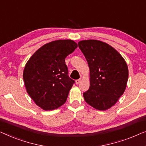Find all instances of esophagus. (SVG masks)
<instances>
[{
	"instance_id": "1",
	"label": "esophagus",
	"mask_w": 146,
	"mask_h": 146,
	"mask_svg": "<svg viewBox=\"0 0 146 146\" xmlns=\"http://www.w3.org/2000/svg\"><path fill=\"white\" fill-rule=\"evenodd\" d=\"M82 81V79H77V80H76V81H75V83L77 84V85H78V84H79L80 83H81V81Z\"/></svg>"
}]
</instances>
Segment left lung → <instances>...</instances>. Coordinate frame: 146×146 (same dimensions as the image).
<instances>
[{"label": "left lung", "mask_w": 146, "mask_h": 146, "mask_svg": "<svg viewBox=\"0 0 146 146\" xmlns=\"http://www.w3.org/2000/svg\"><path fill=\"white\" fill-rule=\"evenodd\" d=\"M90 71V87L83 93L85 102L96 110L114 106L124 93L128 67L123 57L109 44L96 40L78 43Z\"/></svg>", "instance_id": "left-lung-1"}]
</instances>
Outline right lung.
Instances as JSON below:
<instances>
[{
    "label": "right lung",
    "instance_id": "1",
    "mask_svg": "<svg viewBox=\"0 0 146 146\" xmlns=\"http://www.w3.org/2000/svg\"><path fill=\"white\" fill-rule=\"evenodd\" d=\"M77 48L71 40L53 41L39 48L26 63L23 72L26 91L43 110L56 109L66 102L75 81L67 75L65 60Z\"/></svg>",
    "mask_w": 146,
    "mask_h": 146
}]
</instances>
